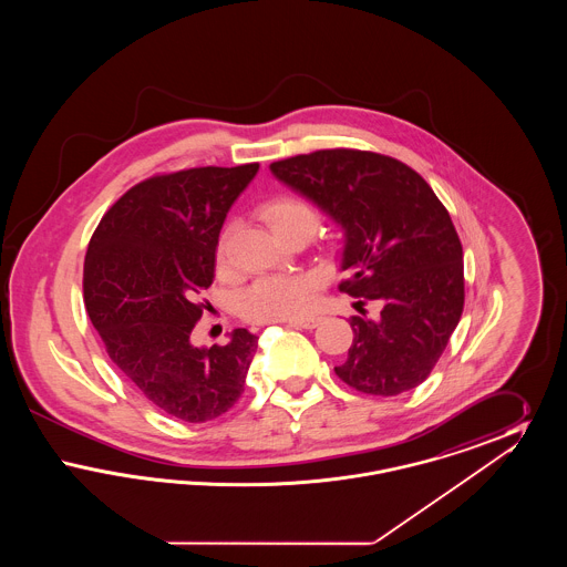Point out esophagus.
Returning <instances> with one entry per match:
<instances>
[{
  "mask_svg": "<svg viewBox=\"0 0 567 567\" xmlns=\"http://www.w3.org/2000/svg\"><path fill=\"white\" fill-rule=\"evenodd\" d=\"M321 321H323V317H303V319H291L289 324L299 327V329H315L321 324Z\"/></svg>",
  "mask_w": 567,
  "mask_h": 567,
  "instance_id": "34e87169",
  "label": "esophagus"
}]
</instances>
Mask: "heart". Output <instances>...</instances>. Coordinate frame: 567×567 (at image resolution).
I'll return each mask as SVG.
<instances>
[{
    "mask_svg": "<svg viewBox=\"0 0 567 567\" xmlns=\"http://www.w3.org/2000/svg\"><path fill=\"white\" fill-rule=\"evenodd\" d=\"M261 216L270 225L271 231L282 240L306 238L310 240L321 223L319 210L297 195H278L270 199ZM229 236L231 227H225L216 244V264L220 270L229 268ZM317 278L306 274H274L255 280L240 296V315L252 323H274L296 319L306 308L310 291Z\"/></svg>",
    "mask_w": 567,
    "mask_h": 567,
    "instance_id": "obj_1",
    "label": "heart"
}]
</instances>
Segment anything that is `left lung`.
<instances>
[{"label":"left lung","mask_w":567,"mask_h":567,"mask_svg":"<svg viewBox=\"0 0 567 567\" xmlns=\"http://www.w3.org/2000/svg\"><path fill=\"white\" fill-rule=\"evenodd\" d=\"M344 229L340 291L377 301L351 317L349 359L336 374L391 398L432 374L463 312V248L449 210L421 174L393 157L327 148L270 165Z\"/></svg>","instance_id":"obj_1"}]
</instances>
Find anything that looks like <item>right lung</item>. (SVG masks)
I'll use <instances>...</instances> for the list:
<instances>
[{"mask_svg":"<svg viewBox=\"0 0 567 567\" xmlns=\"http://www.w3.org/2000/svg\"><path fill=\"white\" fill-rule=\"evenodd\" d=\"M259 163L151 176L118 197L84 257V308L112 363L165 414L206 423L240 400L257 336L197 349L218 234Z\"/></svg>","mask_w":567,"mask_h":567,"instance_id":"1","label":"right lung"}]
</instances>
